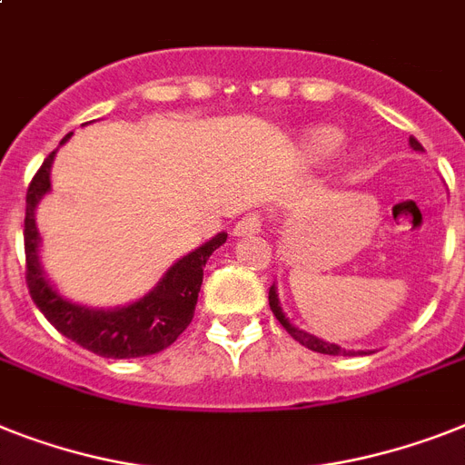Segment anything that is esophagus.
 <instances>
[{"label": "esophagus", "instance_id": "esophagus-1", "mask_svg": "<svg viewBox=\"0 0 465 465\" xmlns=\"http://www.w3.org/2000/svg\"><path fill=\"white\" fill-rule=\"evenodd\" d=\"M260 229H262V220L258 214H245L233 224V236H252V233H260Z\"/></svg>", "mask_w": 465, "mask_h": 465}]
</instances>
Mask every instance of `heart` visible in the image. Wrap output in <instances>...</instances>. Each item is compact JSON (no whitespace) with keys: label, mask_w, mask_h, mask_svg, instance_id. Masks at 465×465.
Listing matches in <instances>:
<instances>
[{"label":"heart","mask_w":465,"mask_h":465,"mask_svg":"<svg viewBox=\"0 0 465 465\" xmlns=\"http://www.w3.org/2000/svg\"><path fill=\"white\" fill-rule=\"evenodd\" d=\"M343 145V134L339 128H312L305 135H301L296 143V157L303 164H324L330 162L334 154L339 153V147Z\"/></svg>","instance_id":"b5f03b06"}]
</instances>
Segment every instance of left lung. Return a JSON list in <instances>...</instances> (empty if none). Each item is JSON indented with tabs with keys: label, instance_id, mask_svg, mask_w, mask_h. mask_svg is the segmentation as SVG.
I'll return each instance as SVG.
<instances>
[{
	"label": "left lung",
	"instance_id": "8db88e82",
	"mask_svg": "<svg viewBox=\"0 0 465 465\" xmlns=\"http://www.w3.org/2000/svg\"><path fill=\"white\" fill-rule=\"evenodd\" d=\"M409 143H411V147H413V150L422 153V145L416 141V138H411ZM270 308H272V312H274V318L282 322V327H284V330L289 331V334H292V337L296 339L298 343H303L305 349L318 351V353H327V356H353V353H356V351H346V349H341L339 343L324 341V339L315 337V334H311V331H305V330H301V327H296L292 320L286 318L284 311H282V303H279V293H277V284H272V289H270ZM358 353H365V351H358ZM370 353H372V351H370Z\"/></svg>",
	"mask_w": 465,
	"mask_h": 465
}]
</instances>
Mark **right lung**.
Masks as SVG:
<instances>
[{
    "mask_svg": "<svg viewBox=\"0 0 465 465\" xmlns=\"http://www.w3.org/2000/svg\"><path fill=\"white\" fill-rule=\"evenodd\" d=\"M71 135L74 134L64 135L59 145L69 141ZM56 150L49 153L47 160L43 162L25 195V282H28L30 298L56 331H62L64 337L97 356L141 358L160 353L162 349L172 346L193 320L200 284H203V267L207 265L210 255L222 243H226V232L214 233L213 239L176 260L150 292L131 303L116 308L75 303L56 289L45 272L43 255H40L43 239L35 222L37 205L52 191L49 176H52Z\"/></svg>",
    "mask_w": 465,
    "mask_h": 465,
    "instance_id": "1",
    "label": "right lung"
}]
</instances>
